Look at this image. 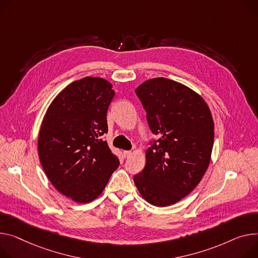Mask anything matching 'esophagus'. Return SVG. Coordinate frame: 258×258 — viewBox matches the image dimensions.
Instances as JSON below:
<instances>
[{"label":"esophagus","instance_id":"34e87169","mask_svg":"<svg viewBox=\"0 0 258 258\" xmlns=\"http://www.w3.org/2000/svg\"><path fill=\"white\" fill-rule=\"evenodd\" d=\"M132 154V151H130V150H124L123 151V156H124V158H128Z\"/></svg>","mask_w":258,"mask_h":258}]
</instances>
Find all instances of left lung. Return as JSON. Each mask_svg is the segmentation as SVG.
Wrapping results in <instances>:
<instances>
[{"instance_id": "left-lung-1", "label": "left lung", "mask_w": 258, "mask_h": 258, "mask_svg": "<svg viewBox=\"0 0 258 258\" xmlns=\"http://www.w3.org/2000/svg\"><path fill=\"white\" fill-rule=\"evenodd\" d=\"M151 132L159 136L146 150V164L134 182L156 207H169L190 194L207 172L214 145V120L205 100L166 78L136 89Z\"/></svg>"}]
</instances>
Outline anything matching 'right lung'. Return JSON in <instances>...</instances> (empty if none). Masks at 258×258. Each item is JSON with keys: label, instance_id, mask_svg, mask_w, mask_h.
<instances>
[{"label": "right lung", "instance_id": "1", "mask_svg": "<svg viewBox=\"0 0 258 258\" xmlns=\"http://www.w3.org/2000/svg\"><path fill=\"white\" fill-rule=\"evenodd\" d=\"M112 84L86 77L73 82L50 102L38 135V156L57 190L79 203L104 191L119 160L101 136L115 95Z\"/></svg>", "mask_w": 258, "mask_h": 258}]
</instances>
